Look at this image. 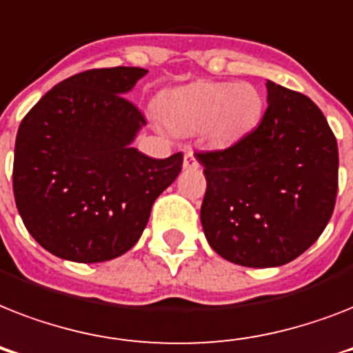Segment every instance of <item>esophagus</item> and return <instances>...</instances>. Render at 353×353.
<instances>
[{"instance_id": "esophagus-1", "label": "esophagus", "mask_w": 353, "mask_h": 353, "mask_svg": "<svg viewBox=\"0 0 353 353\" xmlns=\"http://www.w3.org/2000/svg\"><path fill=\"white\" fill-rule=\"evenodd\" d=\"M183 166H185L187 170H196V168H199L198 159H196V155H194L192 152H187V154H185V157H183Z\"/></svg>"}]
</instances>
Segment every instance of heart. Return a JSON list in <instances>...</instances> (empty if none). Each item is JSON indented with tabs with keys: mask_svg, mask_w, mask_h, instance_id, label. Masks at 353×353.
I'll return each instance as SVG.
<instances>
[{
	"mask_svg": "<svg viewBox=\"0 0 353 353\" xmlns=\"http://www.w3.org/2000/svg\"><path fill=\"white\" fill-rule=\"evenodd\" d=\"M263 112L260 91L249 82L199 80L170 91L161 101V113L172 132L203 130L214 144H229L256 126Z\"/></svg>",
	"mask_w": 353,
	"mask_h": 353,
	"instance_id": "heart-1",
	"label": "heart"
}]
</instances>
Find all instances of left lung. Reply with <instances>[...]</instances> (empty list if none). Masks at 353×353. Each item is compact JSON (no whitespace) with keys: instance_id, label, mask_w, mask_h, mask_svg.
Here are the masks:
<instances>
[{"instance_id":"8db88e82","label":"left lung","mask_w":353,"mask_h":353,"mask_svg":"<svg viewBox=\"0 0 353 353\" xmlns=\"http://www.w3.org/2000/svg\"><path fill=\"white\" fill-rule=\"evenodd\" d=\"M268 110L225 150L196 152L207 179L201 225L220 256L276 268L312 247L334 214L339 152L317 104L269 82Z\"/></svg>"}]
</instances>
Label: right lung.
<instances>
[{
  "mask_svg": "<svg viewBox=\"0 0 353 353\" xmlns=\"http://www.w3.org/2000/svg\"><path fill=\"white\" fill-rule=\"evenodd\" d=\"M143 68L90 69L47 91L23 117L12 188L27 231L71 262H106L132 249L150 210L179 176L183 154L152 159L130 144L146 119L124 93Z\"/></svg>",
  "mask_w": 353,
  "mask_h": 353,
  "instance_id": "obj_1",
  "label": "right lung"
}]
</instances>
